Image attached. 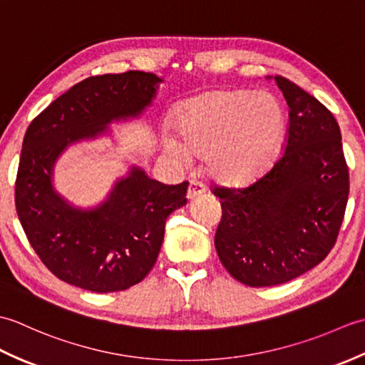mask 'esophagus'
<instances>
[{"label": "esophagus", "mask_w": 365, "mask_h": 365, "mask_svg": "<svg viewBox=\"0 0 365 365\" xmlns=\"http://www.w3.org/2000/svg\"><path fill=\"white\" fill-rule=\"evenodd\" d=\"M202 192H205V185L202 182L190 180V187H188V192H187L188 199H195V197L202 195Z\"/></svg>", "instance_id": "obj_1"}]
</instances>
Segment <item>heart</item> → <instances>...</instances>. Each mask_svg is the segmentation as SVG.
Segmentation results:
<instances>
[{"label":"heart","instance_id":"obj_1","mask_svg":"<svg viewBox=\"0 0 365 365\" xmlns=\"http://www.w3.org/2000/svg\"><path fill=\"white\" fill-rule=\"evenodd\" d=\"M177 130L166 138L178 158L205 157L208 173L224 183H243L263 173L284 135V111L273 96L243 89L213 91L183 103Z\"/></svg>","mask_w":365,"mask_h":365}]
</instances>
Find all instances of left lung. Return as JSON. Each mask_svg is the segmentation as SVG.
Returning a JSON list of instances; mask_svg holds the SVG:
<instances>
[{
    "label": "left lung",
    "instance_id": "8db88e82",
    "mask_svg": "<svg viewBox=\"0 0 365 365\" xmlns=\"http://www.w3.org/2000/svg\"><path fill=\"white\" fill-rule=\"evenodd\" d=\"M274 81L289 105L284 153L251 187L213 190L222 208L216 252L229 274L250 287L289 282L323 262L350 192L334 115L298 84Z\"/></svg>",
    "mask_w": 365,
    "mask_h": 365
}]
</instances>
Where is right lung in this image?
Returning a JSON list of instances; mask_svg holds the SVG:
<instances>
[{"mask_svg":"<svg viewBox=\"0 0 365 365\" xmlns=\"http://www.w3.org/2000/svg\"><path fill=\"white\" fill-rule=\"evenodd\" d=\"M160 83L138 71L91 76L29 123L15 207L31 246L61 281L97 293L141 282L157 262L168 216L187 204L188 182L160 183L138 166L91 208L73 205L53 185L54 165L67 147L110 135L113 122L138 119Z\"/></svg>","mask_w":365,"mask_h":365,"instance_id":"obj_1","label":"right lung"}]
</instances>
